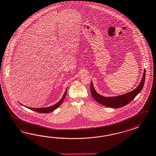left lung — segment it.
Listing matches in <instances>:
<instances>
[{"instance_id":"1","label":"left lung","mask_w":156,"mask_h":156,"mask_svg":"<svg viewBox=\"0 0 156 156\" xmlns=\"http://www.w3.org/2000/svg\"><path fill=\"white\" fill-rule=\"evenodd\" d=\"M145 78V70L144 71L142 80L138 86L134 90H132L127 94L118 96L116 97H106L97 94L94 89L92 82L90 83V93L92 96L98 103L105 106L112 108H120L130 103L138 94L140 92L144 84Z\"/></svg>"}]
</instances>
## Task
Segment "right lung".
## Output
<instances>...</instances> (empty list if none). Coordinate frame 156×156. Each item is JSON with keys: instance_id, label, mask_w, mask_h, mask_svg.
I'll list each match as a JSON object with an SVG mask.
<instances>
[{"instance_id": "right-lung-1", "label": "right lung", "mask_w": 156, "mask_h": 156, "mask_svg": "<svg viewBox=\"0 0 156 156\" xmlns=\"http://www.w3.org/2000/svg\"><path fill=\"white\" fill-rule=\"evenodd\" d=\"M66 90H66V92L64 93V94L63 96V97H62V98L59 101V102L57 103V104H55L54 105H53L51 107H48V108H28V107H26L32 110L33 111H36V112H40V113H48V112H50L51 111H54V110H55L56 108L59 107V106L62 104V101L64 100V98L66 97ZM22 105V104H21Z\"/></svg>"}]
</instances>
